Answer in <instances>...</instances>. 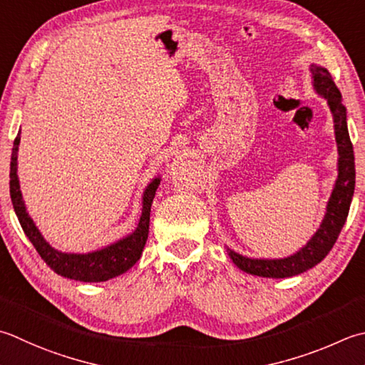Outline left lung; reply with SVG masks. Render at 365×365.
<instances>
[{"instance_id": "1", "label": "left lung", "mask_w": 365, "mask_h": 365, "mask_svg": "<svg viewBox=\"0 0 365 365\" xmlns=\"http://www.w3.org/2000/svg\"><path fill=\"white\" fill-rule=\"evenodd\" d=\"M310 71L313 74V83H315L317 91L327 99L334 115L335 140H337L340 156L339 178L335 182L329 204H327V212L323 223H321L318 232L313 235L312 240L301 252L284 259H250L230 250L232 262L247 274L267 278H287L315 267L331 252L348 218L349 205H351V199L354 195L356 169L353 144L351 139H349L346 126V107L341 103V95L339 88L335 87V82L329 71L317 66V64H312Z\"/></svg>"}]
</instances>
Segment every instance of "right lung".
<instances>
[{"mask_svg": "<svg viewBox=\"0 0 365 365\" xmlns=\"http://www.w3.org/2000/svg\"><path fill=\"white\" fill-rule=\"evenodd\" d=\"M20 144V133L14 140L12 155H11V174H9V188H11V199L14 210L20 221V226L26 237L30 239L36 252L47 266L56 272L71 280L78 282H106L109 278L118 277L125 274L128 269H131L135 262L139 261L142 250L145 247L148 237V225H150V209L155 197V191L160 185V178L148 185L144 192V205H142V217L139 221L138 230L128 237L118 240L117 244L106 247L99 252H93L87 255H68L60 253L50 247L47 242L42 239L41 232L36 230L33 220L28 217L25 204L21 201V192L19 187L17 178V150Z\"/></svg>", "mask_w": 365, "mask_h": 365, "instance_id": "add662e5", "label": "right lung"}]
</instances>
